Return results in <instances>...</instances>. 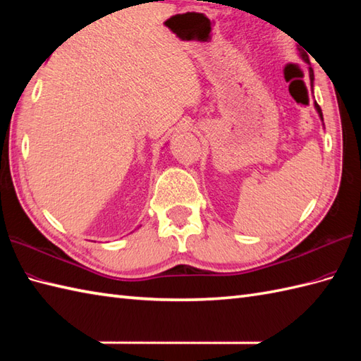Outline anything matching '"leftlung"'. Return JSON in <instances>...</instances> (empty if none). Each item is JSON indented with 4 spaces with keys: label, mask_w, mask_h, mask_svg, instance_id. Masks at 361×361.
Masks as SVG:
<instances>
[{
    "label": "left lung",
    "mask_w": 361,
    "mask_h": 361,
    "mask_svg": "<svg viewBox=\"0 0 361 361\" xmlns=\"http://www.w3.org/2000/svg\"><path fill=\"white\" fill-rule=\"evenodd\" d=\"M301 57L304 59V62L305 63H309V59H307V56H305L304 52H301ZM310 65V63H309ZM309 78H310V83H312V87H313V79H315V75H313V70H312V66H309ZM315 109H317V111H318V114H319V118H321V121H323V111H321V109H319V105L315 102Z\"/></svg>",
    "instance_id": "left-lung-1"
}]
</instances>
